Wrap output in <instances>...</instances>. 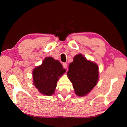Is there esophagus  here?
I'll list each match as a JSON object with an SVG mask.
<instances>
[{
  "label": "esophagus",
  "mask_w": 127,
  "mask_h": 127,
  "mask_svg": "<svg viewBox=\"0 0 127 127\" xmlns=\"http://www.w3.org/2000/svg\"><path fill=\"white\" fill-rule=\"evenodd\" d=\"M63 68H65V69L67 68H68V64H66V63H64L63 64Z\"/></svg>",
  "instance_id": "obj_1"
}]
</instances>
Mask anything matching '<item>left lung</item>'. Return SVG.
Returning <instances> with one entry per match:
<instances>
[{
    "mask_svg": "<svg viewBox=\"0 0 127 127\" xmlns=\"http://www.w3.org/2000/svg\"><path fill=\"white\" fill-rule=\"evenodd\" d=\"M67 76L73 84L78 96H84L97 85L98 68L95 63L86 58L82 54L75 56L70 63Z\"/></svg>",
    "mask_w": 127,
    "mask_h": 127,
    "instance_id": "left-lung-1",
    "label": "left lung"
}]
</instances>
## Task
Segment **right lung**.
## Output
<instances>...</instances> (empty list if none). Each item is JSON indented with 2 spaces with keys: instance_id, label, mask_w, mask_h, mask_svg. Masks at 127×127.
I'll list each match as a JSON object with an SVG mask.
<instances>
[{
  "instance_id": "1",
  "label": "right lung",
  "mask_w": 127,
  "mask_h": 127,
  "mask_svg": "<svg viewBox=\"0 0 127 127\" xmlns=\"http://www.w3.org/2000/svg\"><path fill=\"white\" fill-rule=\"evenodd\" d=\"M65 72L58 61L45 58L41 65L33 70V83L41 94L51 96L54 93L59 78Z\"/></svg>"
}]
</instances>
